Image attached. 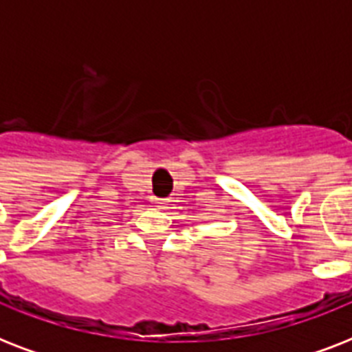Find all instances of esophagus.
I'll use <instances>...</instances> for the list:
<instances>
[{
  "label": "esophagus",
  "mask_w": 352,
  "mask_h": 352,
  "mask_svg": "<svg viewBox=\"0 0 352 352\" xmlns=\"http://www.w3.org/2000/svg\"><path fill=\"white\" fill-rule=\"evenodd\" d=\"M153 203L162 208V206H166V199H153Z\"/></svg>",
  "instance_id": "esophagus-1"
}]
</instances>
